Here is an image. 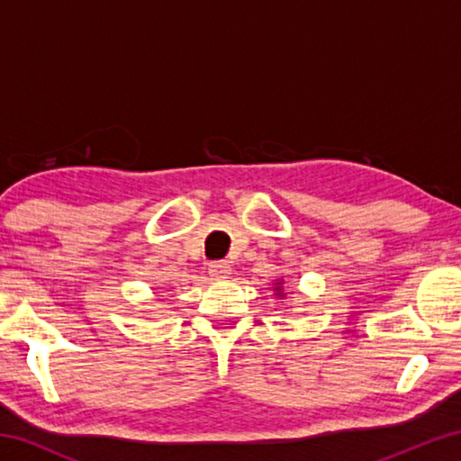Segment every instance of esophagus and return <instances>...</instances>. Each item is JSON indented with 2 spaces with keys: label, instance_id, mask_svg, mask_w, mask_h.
Masks as SVG:
<instances>
[{
  "label": "esophagus",
  "instance_id": "34e87169",
  "mask_svg": "<svg viewBox=\"0 0 461 461\" xmlns=\"http://www.w3.org/2000/svg\"><path fill=\"white\" fill-rule=\"evenodd\" d=\"M230 275H231V268L228 262H213L212 267H209V276L215 280H225L230 278Z\"/></svg>",
  "mask_w": 461,
  "mask_h": 461
}]
</instances>
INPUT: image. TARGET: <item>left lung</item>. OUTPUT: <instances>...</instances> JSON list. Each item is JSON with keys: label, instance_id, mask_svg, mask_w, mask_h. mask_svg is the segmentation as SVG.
Wrapping results in <instances>:
<instances>
[{"label": "left lung", "instance_id": "left-lung-1", "mask_svg": "<svg viewBox=\"0 0 461 461\" xmlns=\"http://www.w3.org/2000/svg\"><path fill=\"white\" fill-rule=\"evenodd\" d=\"M272 293H275L276 299H285V278H276L275 283H272Z\"/></svg>", "mask_w": 461, "mask_h": 461}]
</instances>
